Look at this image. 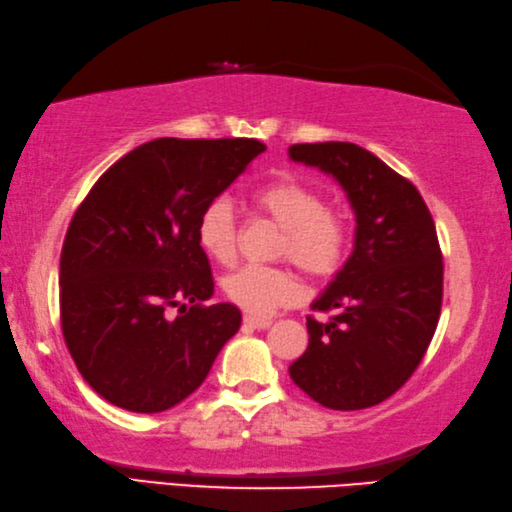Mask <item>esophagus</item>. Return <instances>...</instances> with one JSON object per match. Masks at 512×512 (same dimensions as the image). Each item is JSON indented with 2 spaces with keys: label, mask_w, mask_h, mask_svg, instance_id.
Masks as SVG:
<instances>
[{
  "label": "esophagus",
  "mask_w": 512,
  "mask_h": 512,
  "mask_svg": "<svg viewBox=\"0 0 512 512\" xmlns=\"http://www.w3.org/2000/svg\"><path fill=\"white\" fill-rule=\"evenodd\" d=\"M243 324L249 328H256V331H263V328L271 326V320H265V317H256V315H245Z\"/></svg>",
  "instance_id": "34e87169"
}]
</instances>
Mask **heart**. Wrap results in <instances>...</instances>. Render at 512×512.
Returning a JSON list of instances; mask_svg holds the SVG:
<instances>
[{
    "label": "heart",
    "mask_w": 512,
    "mask_h": 512,
    "mask_svg": "<svg viewBox=\"0 0 512 512\" xmlns=\"http://www.w3.org/2000/svg\"><path fill=\"white\" fill-rule=\"evenodd\" d=\"M252 206L274 221L282 238L278 254L311 278H328L342 267L348 245L344 214L324 206V195L300 179L280 177L258 186ZM236 217L230 201L217 197L201 210L197 241L217 263H230L236 252ZM221 287L225 298L252 315H271L300 298V282L287 269L238 267Z\"/></svg>",
    "instance_id": "b5f03b06"
}]
</instances>
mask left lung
<instances>
[{
  "instance_id": "8db88e82",
  "label": "left lung",
  "mask_w": 512,
  "mask_h": 512,
  "mask_svg": "<svg viewBox=\"0 0 512 512\" xmlns=\"http://www.w3.org/2000/svg\"><path fill=\"white\" fill-rule=\"evenodd\" d=\"M293 162L344 188L355 247L306 317L309 348L289 366L293 383L328 410H366L412 377L436 333L442 254L434 219L412 181L352 142L293 144Z\"/></svg>"
}]
</instances>
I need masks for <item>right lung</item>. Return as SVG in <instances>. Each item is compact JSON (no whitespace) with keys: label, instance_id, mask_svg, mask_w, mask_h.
Masks as SVG:
<instances>
[{"label":"right lung","instance_id":"obj_1","mask_svg":"<svg viewBox=\"0 0 512 512\" xmlns=\"http://www.w3.org/2000/svg\"><path fill=\"white\" fill-rule=\"evenodd\" d=\"M265 149L249 138L151 140L78 206L61 252V326L78 372L111 405L170 410L241 328L234 304H203L214 280L197 221Z\"/></svg>","mask_w":512,"mask_h":512}]
</instances>
